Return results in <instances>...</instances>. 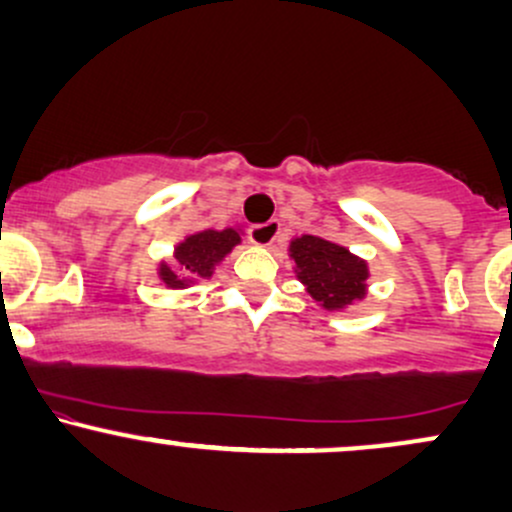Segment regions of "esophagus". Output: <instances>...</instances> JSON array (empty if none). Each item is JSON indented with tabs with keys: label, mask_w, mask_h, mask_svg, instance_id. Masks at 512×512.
<instances>
[{
	"label": "esophagus",
	"mask_w": 512,
	"mask_h": 512,
	"mask_svg": "<svg viewBox=\"0 0 512 512\" xmlns=\"http://www.w3.org/2000/svg\"><path fill=\"white\" fill-rule=\"evenodd\" d=\"M281 233V223L272 219L267 223H255V226H250V240L255 245H262V248H269V245L276 243V238H279Z\"/></svg>",
	"instance_id": "1"
}]
</instances>
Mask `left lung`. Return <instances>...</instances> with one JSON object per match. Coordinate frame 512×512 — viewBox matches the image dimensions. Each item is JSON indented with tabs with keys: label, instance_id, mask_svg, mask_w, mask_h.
I'll list each match as a JSON object with an SVG mask.
<instances>
[{
	"label": "left lung",
	"instance_id": "obj_1",
	"mask_svg": "<svg viewBox=\"0 0 512 512\" xmlns=\"http://www.w3.org/2000/svg\"><path fill=\"white\" fill-rule=\"evenodd\" d=\"M291 257L298 267V279L327 310L346 308L366 293V262L342 245L317 236H303L291 243Z\"/></svg>",
	"mask_w": 512,
	"mask_h": 512
}]
</instances>
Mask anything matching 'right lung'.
<instances>
[{
    "instance_id": "1",
    "label": "right lung",
    "mask_w": 512,
    "mask_h": 512,
    "mask_svg": "<svg viewBox=\"0 0 512 512\" xmlns=\"http://www.w3.org/2000/svg\"><path fill=\"white\" fill-rule=\"evenodd\" d=\"M240 243L238 231L226 228V231H202L197 236H190L185 243L175 248V260L178 269L161 264V279L170 289H182L185 284L195 279L211 276L214 264L226 257L233 250V245Z\"/></svg>"
}]
</instances>
